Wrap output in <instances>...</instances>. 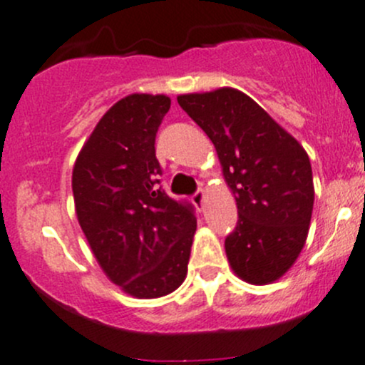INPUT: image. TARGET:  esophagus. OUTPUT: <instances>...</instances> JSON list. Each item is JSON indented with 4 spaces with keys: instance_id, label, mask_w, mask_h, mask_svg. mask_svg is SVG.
I'll return each mask as SVG.
<instances>
[{
    "instance_id": "esophagus-1",
    "label": "esophagus",
    "mask_w": 365,
    "mask_h": 365,
    "mask_svg": "<svg viewBox=\"0 0 365 365\" xmlns=\"http://www.w3.org/2000/svg\"><path fill=\"white\" fill-rule=\"evenodd\" d=\"M202 201H205V190H202V189L195 190L194 195H192V202L195 206H197V208H202Z\"/></svg>"
}]
</instances>
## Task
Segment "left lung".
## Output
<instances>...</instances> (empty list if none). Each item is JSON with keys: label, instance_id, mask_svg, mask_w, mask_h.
<instances>
[{"label": "left lung", "instance_id": "1", "mask_svg": "<svg viewBox=\"0 0 365 365\" xmlns=\"http://www.w3.org/2000/svg\"><path fill=\"white\" fill-rule=\"evenodd\" d=\"M176 99L212 140L236 199L240 218L225 237L232 271L252 285L276 282L308 237L314 201L308 153L241 91L222 87Z\"/></svg>", "mask_w": 365, "mask_h": 365}]
</instances>
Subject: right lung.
Returning <instances> with one entry per match:
<instances>
[{"label": "right lung", "instance_id": "add662e5", "mask_svg": "<svg viewBox=\"0 0 365 365\" xmlns=\"http://www.w3.org/2000/svg\"><path fill=\"white\" fill-rule=\"evenodd\" d=\"M171 99L131 94L103 115L73 168L78 224L96 260L124 292L155 299L187 276L194 208L157 183L155 136Z\"/></svg>", "mask_w": 365, "mask_h": 365}]
</instances>
